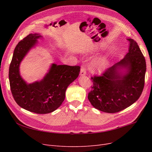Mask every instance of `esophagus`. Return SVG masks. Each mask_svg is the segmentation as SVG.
<instances>
[{"mask_svg":"<svg viewBox=\"0 0 152 152\" xmlns=\"http://www.w3.org/2000/svg\"><path fill=\"white\" fill-rule=\"evenodd\" d=\"M80 74L81 76H84V75H86V69L84 66H82L81 69H80Z\"/></svg>","mask_w":152,"mask_h":152,"instance_id":"obj_1","label":"esophagus"}]
</instances>
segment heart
Returning a JSON list of instances; mask_svg holds the SVG:
<instances>
[{"instance_id": "1", "label": "heart", "mask_w": 152, "mask_h": 152, "mask_svg": "<svg viewBox=\"0 0 152 152\" xmlns=\"http://www.w3.org/2000/svg\"><path fill=\"white\" fill-rule=\"evenodd\" d=\"M109 64L110 60L107 56H100L91 63L90 69L93 72L102 73L107 68Z\"/></svg>"}]
</instances>
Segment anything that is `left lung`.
I'll return each instance as SVG.
<instances>
[{"instance_id":"obj_1","label":"left lung","mask_w":152,"mask_h":152,"mask_svg":"<svg viewBox=\"0 0 152 152\" xmlns=\"http://www.w3.org/2000/svg\"><path fill=\"white\" fill-rule=\"evenodd\" d=\"M129 51L102 76L91 77L93 86L88 94L91 104L100 111L116 113L134 103L144 88L146 65L136 42L127 39Z\"/></svg>"}]
</instances>
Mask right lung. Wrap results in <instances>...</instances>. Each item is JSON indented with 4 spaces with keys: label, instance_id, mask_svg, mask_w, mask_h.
Here are the masks:
<instances>
[{
    "label": "right lung",
    "instance_id": "obj_1",
    "mask_svg": "<svg viewBox=\"0 0 152 152\" xmlns=\"http://www.w3.org/2000/svg\"><path fill=\"white\" fill-rule=\"evenodd\" d=\"M42 37L40 34H30L17 44L10 64L9 79L13 98L20 107L35 113L46 114L60 107L68 86L79 76L80 68L53 63L42 80L27 83L20 75V64Z\"/></svg>",
    "mask_w": 152,
    "mask_h": 152
}]
</instances>
